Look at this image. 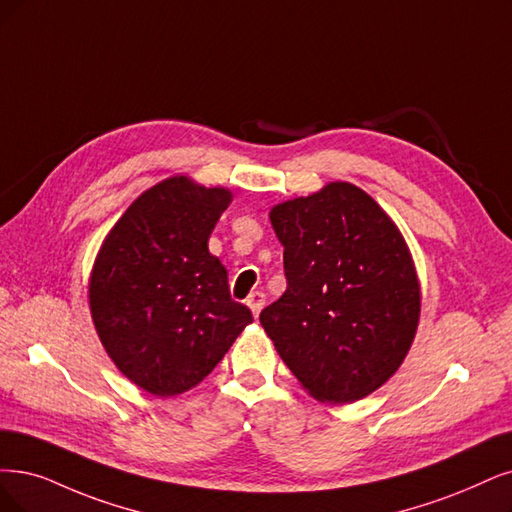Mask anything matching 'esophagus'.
Listing matches in <instances>:
<instances>
[{
    "label": "esophagus",
    "instance_id": "1",
    "mask_svg": "<svg viewBox=\"0 0 512 512\" xmlns=\"http://www.w3.org/2000/svg\"><path fill=\"white\" fill-rule=\"evenodd\" d=\"M246 306L251 308L253 316H259V312L263 310V306H266V295L259 293V291H253L249 297H246Z\"/></svg>",
    "mask_w": 512,
    "mask_h": 512
}]
</instances>
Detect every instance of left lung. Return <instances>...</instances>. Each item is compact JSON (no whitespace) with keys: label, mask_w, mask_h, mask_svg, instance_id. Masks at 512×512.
I'll list each match as a JSON object with an SVG mask.
<instances>
[{"label":"left lung","mask_w":512,"mask_h":512,"mask_svg":"<svg viewBox=\"0 0 512 512\" xmlns=\"http://www.w3.org/2000/svg\"><path fill=\"white\" fill-rule=\"evenodd\" d=\"M270 221L285 246L287 291L259 323L316 401L365 399L399 371L420 323L401 230L348 181L272 206Z\"/></svg>","instance_id":"left-lung-1"}]
</instances>
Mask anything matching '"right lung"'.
Here are the masks:
<instances>
[{
  "label": "right lung",
  "mask_w": 512,
  "mask_h": 512,
  "mask_svg": "<svg viewBox=\"0 0 512 512\" xmlns=\"http://www.w3.org/2000/svg\"><path fill=\"white\" fill-rule=\"evenodd\" d=\"M230 202V189L168 177L126 208L94 259V329L113 365L149 394L166 399L198 386L253 323L208 253Z\"/></svg>",
  "instance_id": "right-lung-1"
}]
</instances>
